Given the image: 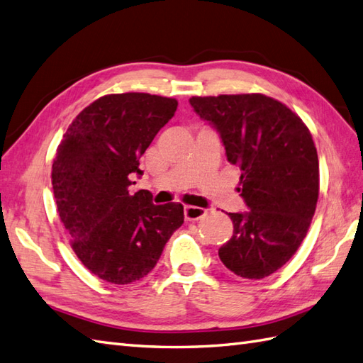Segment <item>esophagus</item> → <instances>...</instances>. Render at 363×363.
Instances as JSON below:
<instances>
[{
	"mask_svg": "<svg viewBox=\"0 0 363 363\" xmlns=\"http://www.w3.org/2000/svg\"><path fill=\"white\" fill-rule=\"evenodd\" d=\"M206 215V210L201 207H195V206H185L184 207V216L187 221H196L199 218H202Z\"/></svg>",
	"mask_w": 363,
	"mask_h": 363,
	"instance_id": "34e87169",
	"label": "esophagus"
}]
</instances>
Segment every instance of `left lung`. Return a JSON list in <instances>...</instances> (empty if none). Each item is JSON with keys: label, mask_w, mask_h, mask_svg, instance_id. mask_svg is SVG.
<instances>
[{"label": "left lung", "mask_w": 363, "mask_h": 363, "mask_svg": "<svg viewBox=\"0 0 363 363\" xmlns=\"http://www.w3.org/2000/svg\"><path fill=\"white\" fill-rule=\"evenodd\" d=\"M220 133L227 161L238 165L247 212L229 213L232 238L218 250L235 275L261 280L296 254L318 199V157L300 117L264 94L191 97Z\"/></svg>", "instance_id": "obj_1"}]
</instances>
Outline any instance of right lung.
<instances>
[{"label": "right lung", "mask_w": 363, "mask_h": 363, "mask_svg": "<svg viewBox=\"0 0 363 363\" xmlns=\"http://www.w3.org/2000/svg\"><path fill=\"white\" fill-rule=\"evenodd\" d=\"M178 100L147 92L108 94L75 117L57 148L52 189L71 247L91 274L113 284L148 275L184 223L179 202L131 195V174Z\"/></svg>", "instance_id": "obj_1"}]
</instances>
